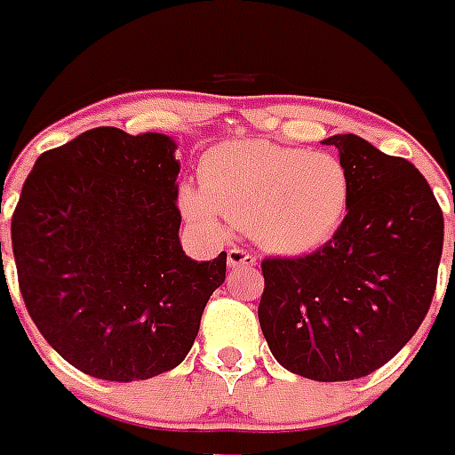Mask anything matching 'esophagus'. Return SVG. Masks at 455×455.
Listing matches in <instances>:
<instances>
[{
    "mask_svg": "<svg viewBox=\"0 0 455 455\" xmlns=\"http://www.w3.org/2000/svg\"><path fill=\"white\" fill-rule=\"evenodd\" d=\"M227 259H228V267H235V269H252V267L257 264V257L243 248L228 250Z\"/></svg>",
    "mask_w": 455,
    "mask_h": 455,
    "instance_id": "34e87169",
    "label": "esophagus"
}]
</instances>
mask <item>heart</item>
I'll return each instance as SVG.
<instances>
[{"label":"heart","mask_w":455,"mask_h":455,"mask_svg":"<svg viewBox=\"0 0 455 455\" xmlns=\"http://www.w3.org/2000/svg\"><path fill=\"white\" fill-rule=\"evenodd\" d=\"M349 200L352 177L338 153L269 141L217 146L200 164V188L181 191L186 217L207 227L224 217L278 255L323 245L345 220Z\"/></svg>","instance_id":"b5f03b06"}]
</instances>
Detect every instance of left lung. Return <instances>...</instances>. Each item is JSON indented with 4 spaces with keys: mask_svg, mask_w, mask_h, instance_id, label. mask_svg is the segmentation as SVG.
<instances>
[{
    "mask_svg": "<svg viewBox=\"0 0 455 455\" xmlns=\"http://www.w3.org/2000/svg\"><path fill=\"white\" fill-rule=\"evenodd\" d=\"M352 177L345 220L302 257H264L259 325L274 359L309 380H356L385 366L427 316L444 214L403 157L354 134L325 139Z\"/></svg>",
    "mask_w": 455,
    "mask_h": 455,
    "instance_id": "1",
    "label": "left lung"
}]
</instances>
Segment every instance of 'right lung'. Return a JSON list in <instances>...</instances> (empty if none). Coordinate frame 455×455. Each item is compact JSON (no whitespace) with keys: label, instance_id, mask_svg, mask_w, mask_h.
I'll return each mask as SVG.
<instances>
[{"label":"right lung","instance_id":"add662e5","mask_svg":"<svg viewBox=\"0 0 455 455\" xmlns=\"http://www.w3.org/2000/svg\"><path fill=\"white\" fill-rule=\"evenodd\" d=\"M174 148L153 132H84L37 157L11 217L25 309L70 366L99 380L179 366L227 278V252L196 262L181 250Z\"/></svg>","mask_w":455,"mask_h":455}]
</instances>
